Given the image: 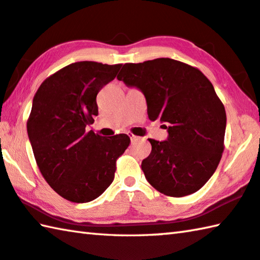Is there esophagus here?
Instances as JSON below:
<instances>
[{"instance_id":"obj_1","label":"esophagus","mask_w":260,"mask_h":260,"mask_svg":"<svg viewBox=\"0 0 260 260\" xmlns=\"http://www.w3.org/2000/svg\"><path fill=\"white\" fill-rule=\"evenodd\" d=\"M129 138H131V141H132V142H138V141H140V140H141V138H139V136L133 135V134H129Z\"/></svg>"}]
</instances>
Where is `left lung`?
Returning <instances> with one entry per match:
<instances>
[{"mask_svg":"<svg viewBox=\"0 0 260 260\" xmlns=\"http://www.w3.org/2000/svg\"><path fill=\"white\" fill-rule=\"evenodd\" d=\"M117 79L144 94L150 120L166 124L167 140L150 139L152 150L141 165L148 182L175 198L200 190L220 161L226 128L225 108L209 79L169 58L125 63Z\"/></svg>","mask_w":260,"mask_h":260,"instance_id":"8db88e82","label":"left lung"}]
</instances>
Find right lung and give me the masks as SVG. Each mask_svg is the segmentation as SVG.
<instances>
[{"instance_id": "1", "label": "right lung", "mask_w": 260, "mask_h": 260, "mask_svg": "<svg viewBox=\"0 0 260 260\" xmlns=\"http://www.w3.org/2000/svg\"><path fill=\"white\" fill-rule=\"evenodd\" d=\"M120 67L72 63L46 78L32 99L27 133L37 166L49 185L72 202L100 197L114 181L116 160L129 145L126 134L106 138L86 131L99 114V91Z\"/></svg>"}]
</instances>
